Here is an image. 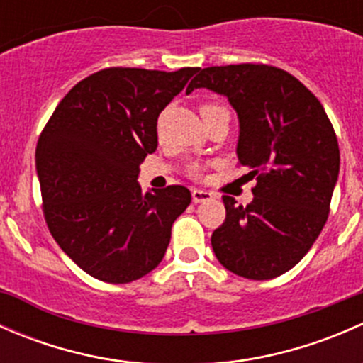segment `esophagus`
Masks as SVG:
<instances>
[{
	"label": "esophagus",
	"mask_w": 363,
	"mask_h": 363,
	"mask_svg": "<svg viewBox=\"0 0 363 363\" xmlns=\"http://www.w3.org/2000/svg\"><path fill=\"white\" fill-rule=\"evenodd\" d=\"M191 199L195 203H200V202H207V200L214 199V195H212L211 191H205V189H193Z\"/></svg>",
	"instance_id": "1"
}]
</instances>
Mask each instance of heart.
Masks as SVG:
<instances>
[{"mask_svg":"<svg viewBox=\"0 0 363 363\" xmlns=\"http://www.w3.org/2000/svg\"><path fill=\"white\" fill-rule=\"evenodd\" d=\"M200 112H202V117L205 121L207 117L214 116V113L226 112V107H223L221 104H203L202 107H200ZM186 172H188L189 177L199 179L200 175H202V164H200L199 161H191V163H188V167H186Z\"/></svg>","mask_w":363,"mask_h":363,"instance_id":"1","label":"heart"}]
</instances>
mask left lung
Instances as JSON below:
<instances>
[{
	"label": "left lung",
	"mask_w": 363,
	"mask_h": 363,
	"mask_svg": "<svg viewBox=\"0 0 363 363\" xmlns=\"http://www.w3.org/2000/svg\"><path fill=\"white\" fill-rule=\"evenodd\" d=\"M196 87L225 94L239 113V164L256 177L250 205L223 196L225 223L211 237L216 258L246 279L281 276L328 219L340 163L334 126L320 100L272 65L203 68L186 93Z\"/></svg>",
	"instance_id": "1"
}]
</instances>
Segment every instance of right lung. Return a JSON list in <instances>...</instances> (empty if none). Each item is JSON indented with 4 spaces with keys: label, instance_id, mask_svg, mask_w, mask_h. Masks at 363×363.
<instances>
[{
    "label": "right lung",
    "instance_id": "add662e5",
    "mask_svg": "<svg viewBox=\"0 0 363 363\" xmlns=\"http://www.w3.org/2000/svg\"><path fill=\"white\" fill-rule=\"evenodd\" d=\"M200 68H104L68 91L36 144L42 208L54 240L84 272L112 284L160 265L184 186L142 193L138 164L158 147V116Z\"/></svg>",
    "mask_w": 363,
    "mask_h": 363
}]
</instances>
